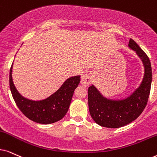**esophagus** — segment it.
<instances>
[{
  "mask_svg": "<svg viewBox=\"0 0 157 157\" xmlns=\"http://www.w3.org/2000/svg\"><path fill=\"white\" fill-rule=\"evenodd\" d=\"M92 81V73L86 71L82 75L81 77V83L83 86H88Z\"/></svg>",
  "mask_w": 157,
  "mask_h": 157,
  "instance_id": "34e87169",
  "label": "esophagus"
}]
</instances>
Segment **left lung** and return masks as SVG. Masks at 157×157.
<instances>
[{"mask_svg": "<svg viewBox=\"0 0 157 157\" xmlns=\"http://www.w3.org/2000/svg\"><path fill=\"white\" fill-rule=\"evenodd\" d=\"M128 47L139 57L144 74L139 86L124 98L112 99L103 96L93 85L88 88V106L91 117L100 126L119 128L136 120L147 104L152 81L149 59L133 40Z\"/></svg>", "mask_w": 157, "mask_h": 157, "instance_id": "8db88e82", "label": "left lung"}]
</instances>
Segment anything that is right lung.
<instances>
[{
    "label": "right lung",
    "mask_w": 157,
    "mask_h": 157,
    "mask_svg": "<svg viewBox=\"0 0 157 157\" xmlns=\"http://www.w3.org/2000/svg\"><path fill=\"white\" fill-rule=\"evenodd\" d=\"M13 64L9 74V85L13 100L21 112L33 122L48 124L61 120L70 106L73 93L80 81V75L69 77L58 90L42 100L25 98L16 88L12 78Z\"/></svg>",
    "instance_id": "add662e5"
}]
</instances>
